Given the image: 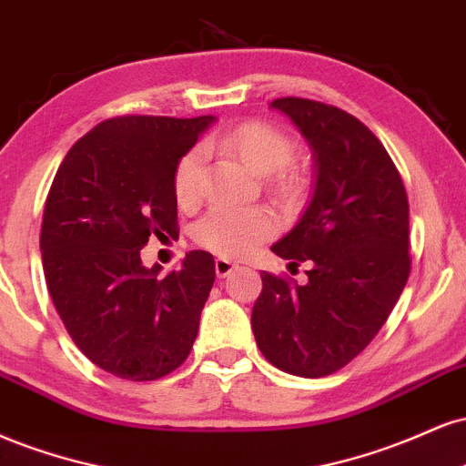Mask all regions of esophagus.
Returning <instances> with one entry per match:
<instances>
[{"instance_id": "esophagus-1", "label": "esophagus", "mask_w": 466, "mask_h": 466, "mask_svg": "<svg viewBox=\"0 0 466 466\" xmlns=\"http://www.w3.org/2000/svg\"><path fill=\"white\" fill-rule=\"evenodd\" d=\"M235 268H238V264L224 259V257H218V259H216V275L218 277H228L235 270Z\"/></svg>"}]
</instances>
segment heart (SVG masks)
I'll use <instances>...</instances> for the list:
<instances>
[{"label": "heart", "instance_id": "obj_1", "mask_svg": "<svg viewBox=\"0 0 466 466\" xmlns=\"http://www.w3.org/2000/svg\"><path fill=\"white\" fill-rule=\"evenodd\" d=\"M224 150L242 158L246 167L253 172H275V185L281 191H297L300 187V174L289 166L294 155V144L286 133L272 124L248 119L233 126L228 133L218 139ZM202 147H191L185 152L174 169V196L180 207H194L202 191ZM275 218L261 207H213L194 227V242L220 257H246L257 244L275 233Z\"/></svg>", "mask_w": 466, "mask_h": 466}]
</instances>
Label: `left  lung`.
I'll use <instances>...</instances> for the list:
<instances>
[{"label":"left lung","instance_id":"8db88e82","mask_svg":"<svg viewBox=\"0 0 466 466\" xmlns=\"http://www.w3.org/2000/svg\"><path fill=\"white\" fill-rule=\"evenodd\" d=\"M316 157L314 198L272 246L289 264L309 261L308 283L261 275L253 305L259 351L277 369L325 377L369 347L401 297L412 268L406 185L384 144L342 108L279 97Z\"/></svg>","mask_w":466,"mask_h":466}]
</instances>
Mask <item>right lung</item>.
<instances>
[{"label": "right lung", "instance_id": "right-lung-1", "mask_svg": "<svg viewBox=\"0 0 466 466\" xmlns=\"http://www.w3.org/2000/svg\"><path fill=\"white\" fill-rule=\"evenodd\" d=\"M211 115H122L80 137L60 163L41 224L47 292L93 364L130 381L177 370L198 336L216 264L191 250L158 277L141 264L152 235L178 238L174 169Z\"/></svg>", "mask_w": 466, "mask_h": 466}]
</instances>
